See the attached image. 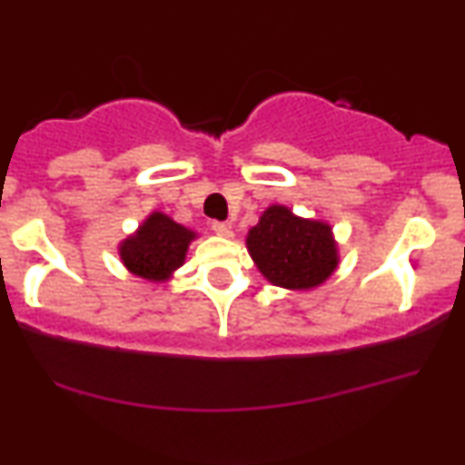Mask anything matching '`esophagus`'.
<instances>
[{"label": "esophagus", "mask_w": 465, "mask_h": 465, "mask_svg": "<svg viewBox=\"0 0 465 465\" xmlns=\"http://www.w3.org/2000/svg\"><path fill=\"white\" fill-rule=\"evenodd\" d=\"M212 232H214L216 236H221V238H232V236H233L232 225H229V223H218V221H214V223H212Z\"/></svg>", "instance_id": "34e87169"}]
</instances>
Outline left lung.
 Instances as JSON below:
<instances>
[{"mask_svg": "<svg viewBox=\"0 0 465 465\" xmlns=\"http://www.w3.org/2000/svg\"><path fill=\"white\" fill-rule=\"evenodd\" d=\"M257 271L272 286L312 290L322 286L340 264L338 242L329 223L296 216L286 205H268L247 233Z\"/></svg>", "mask_w": 465, "mask_h": 465, "instance_id": "1", "label": "left lung"}]
</instances>
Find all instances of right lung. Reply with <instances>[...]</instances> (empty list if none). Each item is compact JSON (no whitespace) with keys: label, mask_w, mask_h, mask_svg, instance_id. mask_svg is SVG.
I'll use <instances>...</instances> for the list:
<instances>
[{"label":"right lung","mask_w":465,"mask_h":465,"mask_svg":"<svg viewBox=\"0 0 465 465\" xmlns=\"http://www.w3.org/2000/svg\"><path fill=\"white\" fill-rule=\"evenodd\" d=\"M197 232L179 225L164 212H151L132 236L119 244L123 266L147 282H169L186 262L190 242Z\"/></svg>","instance_id":"obj_1"}]
</instances>
